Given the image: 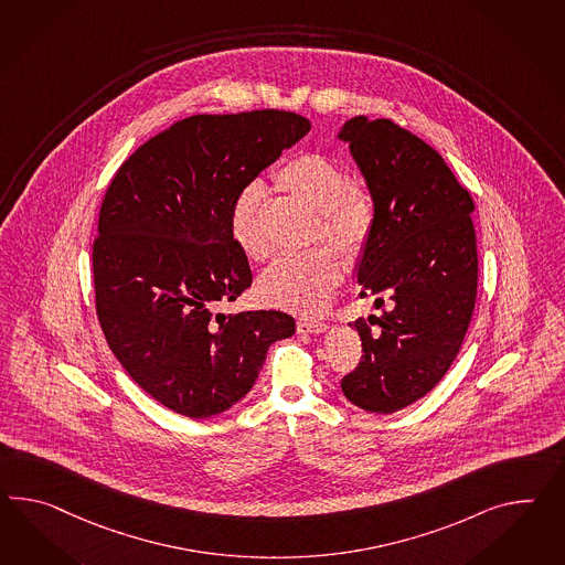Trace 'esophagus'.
I'll return each instance as SVG.
<instances>
[{"label":"esophagus","instance_id":"34e87169","mask_svg":"<svg viewBox=\"0 0 565 565\" xmlns=\"http://www.w3.org/2000/svg\"><path fill=\"white\" fill-rule=\"evenodd\" d=\"M330 326L326 321H316V319H297V330L299 333H323Z\"/></svg>","mask_w":565,"mask_h":565}]
</instances>
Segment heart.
Returning <instances> with one entry per match:
<instances>
[{
  "mask_svg": "<svg viewBox=\"0 0 565 565\" xmlns=\"http://www.w3.org/2000/svg\"><path fill=\"white\" fill-rule=\"evenodd\" d=\"M276 186L318 213L316 237L342 252H354L371 232L373 213L361 192L352 189L347 170L326 156L305 153L285 161L275 172ZM264 189L258 182L239 190L232 204L230 230L233 242L249 260L260 262L268 247L258 227ZM342 262L328 247L276 260L258 285L262 299L297 313H319L330 303L342 282Z\"/></svg>",
  "mask_w": 565,
  "mask_h": 565,
  "instance_id": "1",
  "label": "heart"
}]
</instances>
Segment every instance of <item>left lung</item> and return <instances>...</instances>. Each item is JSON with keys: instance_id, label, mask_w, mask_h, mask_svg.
<instances>
[{"instance_id": "8db88e82", "label": "left lung", "mask_w": 565, "mask_h": 565, "mask_svg": "<svg viewBox=\"0 0 565 565\" xmlns=\"http://www.w3.org/2000/svg\"><path fill=\"white\" fill-rule=\"evenodd\" d=\"M338 139L373 204L354 278L361 297L390 307L350 323L364 354L342 391L361 409L393 414L433 390L463 344L478 295L476 204L438 151L387 118L354 116Z\"/></svg>"}]
</instances>
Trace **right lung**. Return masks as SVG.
<instances>
[{"label": "right lung", "mask_w": 565, "mask_h": 565, "mask_svg": "<svg viewBox=\"0 0 565 565\" xmlns=\"http://www.w3.org/2000/svg\"><path fill=\"white\" fill-rule=\"evenodd\" d=\"M311 125L285 110L184 118L120 166L94 242L102 332L153 399L189 418L246 397L266 352L295 333L282 311L217 313L252 285L233 242L239 190L303 139Z\"/></svg>", "instance_id": "1"}]
</instances>
